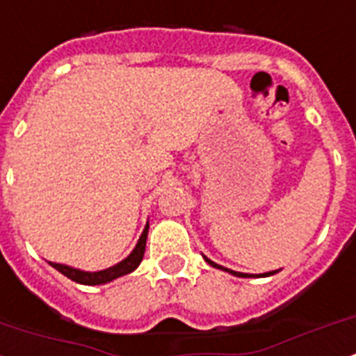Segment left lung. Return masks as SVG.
<instances>
[{
    "instance_id": "left-lung-1",
    "label": "left lung",
    "mask_w": 356,
    "mask_h": 356,
    "mask_svg": "<svg viewBox=\"0 0 356 356\" xmlns=\"http://www.w3.org/2000/svg\"><path fill=\"white\" fill-rule=\"evenodd\" d=\"M204 260H205V262H207V264H209V266L216 267V269H222V271L229 273V275H233V277H240V278H249V277H252V275H248V273H238V271H233V269H227V267H224V266H218V264L213 262V260H209V258H207V257H204ZM278 271H280V269H277V271L264 273V275H260V277H271V275H275V273H278Z\"/></svg>"
}]
</instances>
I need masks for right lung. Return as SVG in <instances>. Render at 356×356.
<instances>
[{
	"mask_svg": "<svg viewBox=\"0 0 356 356\" xmlns=\"http://www.w3.org/2000/svg\"><path fill=\"white\" fill-rule=\"evenodd\" d=\"M147 233H149V222L143 227V233L138 240L136 248L132 249L131 254L127 258H123L122 262H118L116 266L107 267V269H102V271H81V269H76V267L65 266V264H56L49 262L56 271H60L61 275H65L70 280L78 282V284H83V286H102V284H108V282L116 280L120 277H125L129 273H132L140 266V262L143 260V252H145V243H147Z\"/></svg>",
	"mask_w": 356,
	"mask_h": 356,
	"instance_id": "right-lung-1",
	"label": "right lung"
}]
</instances>
